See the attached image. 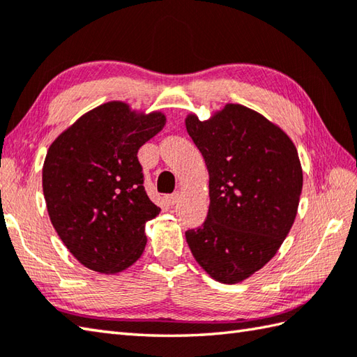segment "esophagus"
Segmentation results:
<instances>
[{"label":"esophagus","instance_id":"34e87169","mask_svg":"<svg viewBox=\"0 0 357 357\" xmlns=\"http://www.w3.org/2000/svg\"><path fill=\"white\" fill-rule=\"evenodd\" d=\"M179 198H181V193L179 192H174V193L167 196V202H169L170 206H174V204H178Z\"/></svg>","mask_w":357,"mask_h":357}]
</instances>
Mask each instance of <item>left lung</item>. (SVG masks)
I'll return each mask as SVG.
<instances>
[{
  "label": "left lung",
  "mask_w": 357,
  "mask_h": 357,
  "mask_svg": "<svg viewBox=\"0 0 357 357\" xmlns=\"http://www.w3.org/2000/svg\"><path fill=\"white\" fill-rule=\"evenodd\" d=\"M187 132L208 170L210 207L185 231L195 259L224 284L261 270L298 213L302 169L291 139L259 113L227 104L208 121L188 115Z\"/></svg>",
  "instance_id": "1"
}]
</instances>
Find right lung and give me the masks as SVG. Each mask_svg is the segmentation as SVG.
<instances>
[{
  "label": "right lung",
  "instance_id": "obj_1",
  "mask_svg": "<svg viewBox=\"0 0 357 357\" xmlns=\"http://www.w3.org/2000/svg\"><path fill=\"white\" fill-rule=\"evenodd\" d=\"M165 116L136 115L124 102L90 110L53 141L43 192L58 236L87 268L118 273L138 261L156 207L144 188L138 150Z\"/></svg>",
  "mask_w": 357,
  "mask_h": 357
}]
</instances>
